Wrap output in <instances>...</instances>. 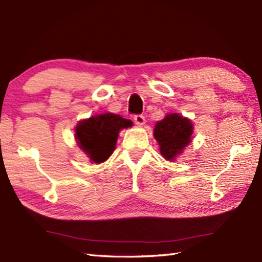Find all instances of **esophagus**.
<instances>
[{
  "instance_id": "obj_1",
  "label": "esophagus",
  "mask_w": 262,
  "mask_h": 262,
  "mask_svg": "<svg viewBox=\"0 0 262 262\" xmlns=\"http://www.w3.org/2000/svg\"><path fill=\"white\" fill-rule=\"evenodd\" d=\"M134 122L136 123V125H139V126L144 125V123H145V118L142 114H135L134 115Z\"/></svg>"
}]
</instances>
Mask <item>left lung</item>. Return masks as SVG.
Listing matches in <instances>:
<instances>
[{"label":"left lung","instance_id":"left-lung-1","mask_svg":"<svg viewBox=\"0 0 262 262\" xmlns=\"http://www.w3.org/2000/svg\"><path fill=\"white\" fill-rule=\"evenodd\" d=\"M192 133L193 125L188 119L172 113L157 122L154 136L158 142L159 150L164 158L173 161L190 142Z\"/></svg>","mask_w":262,"mask_h":262}]
</instances>
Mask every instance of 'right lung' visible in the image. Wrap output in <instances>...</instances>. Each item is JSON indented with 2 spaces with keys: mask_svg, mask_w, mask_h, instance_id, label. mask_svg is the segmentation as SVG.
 <instances>
[{
  "mask_svg": "<svg viewBox=\"0 0 262 262\" xmlns=\"http://www.w3.org/2000/svg\"><path fill=\"white\" fill-rule=\"evenodd\" d=\"M130 126V120L118 114L96 115L78 123L76 127L77 143L92 162H105L114 151L119 132Z\"/></svg>",
  "mask_w": 262,
  "mask_h": 262,
  "instance_id": "right-lung-1",
  "label": "right lung"
}]
</instances>
